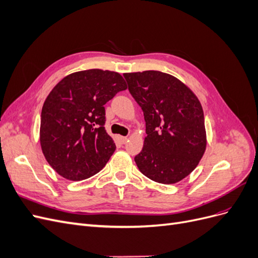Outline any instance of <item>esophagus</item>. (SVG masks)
Here are the masks:
<instances>
[{
  "mask_svg": "<svg viewBox=\"0 0 258 258\" xmlns=\"http://www.w3.org/2000/svg\"><path fill=\"white\" fill-rule=\"evenodd\" d=\"M127 137H120V142L122 143V144H124V143H126L127 142Z\"/></svg>",
  "mask_w": 258,
  "mask_h": 258,
  "instance_id": "obj_1",
  "label": "esophagus"
}]
</instances>
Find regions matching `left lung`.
<instances>
[{"label":"left lung","mask_w":258,"mask_h":258,"mask_svg":"<svg viewBox=\"0 0 258 258\" xmlns=\"http://www.w3.org/2000/svg\"><path fill=\"white\" fill-rule=\"evenodd\" d=\"M123 77L146 124L144 146L135 157L139 170L157 183L181 181L206 151L205 116L198 98L167 73L144 71Z\"/></svg>","instance_id":"1"}]
</instances>
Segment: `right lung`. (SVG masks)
Wrapping results in <instances>:
<instances>
[{
    "mask_svg": "<svg viewBox=\"0 0 258 258\" xmlns=\"http://www.w3.org/2000/svg\"><path fill=\"white\" fill-rule=\"evenodd\" d=\"M124 89L119 73L99 69L70 74L54 86L42 108L40 140L57 173L82 181L103 169L116 148L104 128V104Z\"/></svg>",
    "mask_w": 258,
    "mask_h": 258,
    "instance_id": "obj_1",
    "label": "right lung"
}]
</instances>
